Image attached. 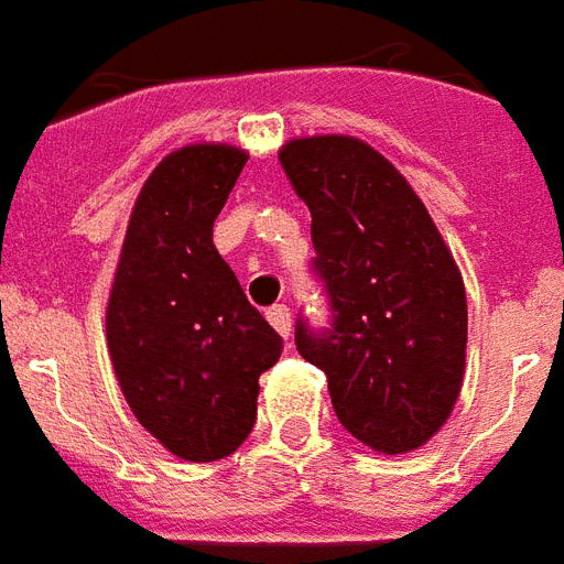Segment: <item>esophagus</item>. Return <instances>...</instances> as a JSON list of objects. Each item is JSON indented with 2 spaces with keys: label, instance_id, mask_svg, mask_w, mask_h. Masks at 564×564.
I'll use <instances>...</instances> for the list:
<instances>
[{
  "label": "esophagus",
  "instance_id": "obj_1",
  "mask_svg": "<svg viewBox=\"0 0 564 564\" xmlns=\"http://www.w3.org/2000/svg\"><path fill=\"white\" fill-rule=\"evenodd\" d=\"M267 318L269 324H272L281 336H290V329H292V315H290V306L286 304H272L267 310Z\"/></svg>",
  "mask_w": 564,
  "mask_h": 564
}]
</instances>
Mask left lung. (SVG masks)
<instances>
[{
	"mask_svg": "<svg viewBox=\"0 0 564 564\" xmlns=\"http://www.w3.org/2000/svg\"><path fill=\"white\" fill-rule=\"evenodd\" d=\"M313 214V274L329 327L295 322V347L327 373L338 423L373 452L423 446L455 409L466 365V292L420 196L350 135L278 153Z\"/></svg>",
	"mask_w": 564,
	"mask_h": 564,
	"instance_id": "8db88e82",
	"label": "left lung"
}]
</instances>
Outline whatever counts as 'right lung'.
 <instances>
[{
    "label": "right lung",
    "instance_id": "1",
    "mask_svg": "<svg viewBox=\"0 0 564 564\" xmlns=\"http://www.w3.org/2000/svg\"><path fill=\"white\" fill-rule=\"evenodd\" d=\"M249 155L191 144L150 173L107 306L112 368L132 414L173 455H231L258 416V379L283 338L214 246V219Z\"/></svg>",
    "mask_w": 564,
    "mask_h": 564
}]
</instances>
